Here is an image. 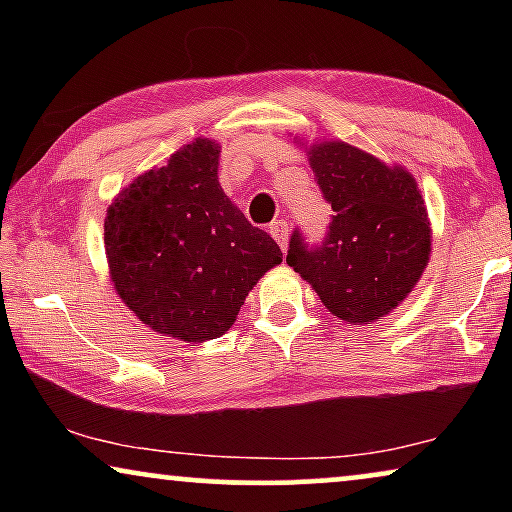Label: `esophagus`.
<instances>
[{
    "mask_svg": "<svg viewBox=\"0 0 512 512\" xmlns=\"http://www.w3.org/2000/svg\"><path fill=\"white\" fill-rule=\"evenodd\" d=\"M270 235L275 237V242L279 244V247L286 249V242H289V223H286L284 219L272 221L270 223Z\"/></svg>",
    "mask_w": 512,
    "mask_h": 512,
    "instance_id": "34e87169",
    "label": "esophagus"
}]
</instances>
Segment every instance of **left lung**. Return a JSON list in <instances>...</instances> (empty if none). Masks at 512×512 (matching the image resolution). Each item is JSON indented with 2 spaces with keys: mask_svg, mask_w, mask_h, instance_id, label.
Here are the masks:
<instances>
[{
  "mask_svg": "<svg viewBox=\"0 0 512 512\" xmlns=\"http://www.w3.org/2000/svg\"><path fill=\"white\" fill-rule=\"evenodd\" d=\"M310 167L333 216L314 247L293 230L286 263L312 284L328 312L368 324L403 303L429 265L422 193L408 170L345 142L312 144Z\"/></svg>",
  "mask_w": 512,
  "mask_h": 512,
  "instance_id": "8db88e82",
  "label": "left lung"
}]
</instances>
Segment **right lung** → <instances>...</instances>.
I'll return each instance as SVG.
<instances>
[{
	"label": "right lung",
	"instance_id": "1",
	"mask_svg": "<svg viewBox=\"0 0 512 512\" xmlns=\"http://www.w3.org/2000/svg\"><path fill=\"white\" fill-rule=\"evenodd\" d=\"M219 151L212 139L186 144L118 193L104 219L116 293L142 324L184 342L226 333L282 263L277 242L223 193Z\"/></svg>",
	"mask_w": 512,
	"mask_h": 512
}]
</instances>
